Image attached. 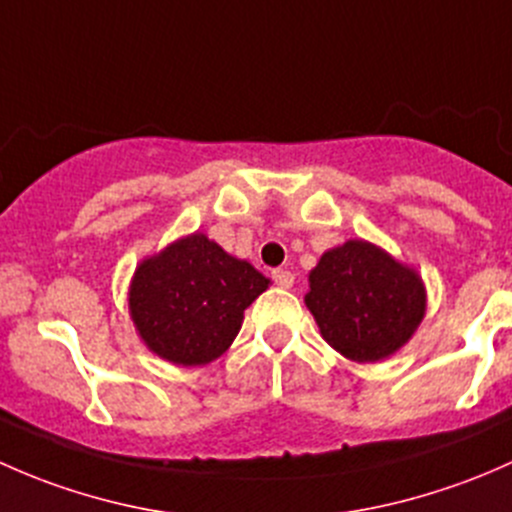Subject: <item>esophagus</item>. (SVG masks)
I'll return each mask as SVG.
<instances>
[{"mask_svg":"<svg viewBox=\"0 0 512 512\" xmlns=\"http://www.w3.org/2000/svg\"><path fill=\"white\" fill-rule=\"evenodd\" d=\"M273 281H276V286L281 288H291L295 278L291 271H286V268H276V271H273Z\"/></svg>","mask_w":512,"mask_h":512,"instance_id":"esophagus-1","label":"esophagus"}]
</instances>
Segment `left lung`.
Masks as SVG:
<instances>
[{
    "label": "left lung",
    "instance_id": "8db88e82",
    "mask_svg": "<svg viewBox=\"0 0 512 512\" xmlns=\"http://www.w3.org/2000/svg\"><path fill=\"white\" fill-rule=\"evenodd\" d=\"M305 305L342 357L379 362L412 340L426 315V286L414 266L382 246L347 239L308 273Z\"/></svg>",
    "mask_w": 512,
    "mask_h": 512
}]
</instances>
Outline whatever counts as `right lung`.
<instances>
[{"label": "right lung", "mask_w": 512, "mask_h": 512, "mask_svg": "<svg viewBox=\"0 0 512 512\" xmlns=\"http://www.w3.org/2000/svg\"><path fill=\"white\" fill-rule=\"evenodd\" d=\"M268 286L271 278L249 261L194 231L138 263L128 288L130 320L160 360L209 365L229 350L244 310Z\"/></svg>", "instance_id": "1"}]
</instances>
